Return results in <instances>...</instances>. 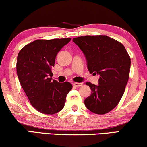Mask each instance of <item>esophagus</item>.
<instances>
[{
  "mask_svg": "<svg viewBox=\"0 0 147 147\" xmlns=\"http://www.w3.org/2000/svg\"><path fill=\"white\" fill-rule=\"evenodd\" d=\"M82 85V82H74L73 85L75 87H80Z\"/></svg>",
  "mask_w": 147,
  "mask_h": 147,
  "instance_id": "1",
  "label": "esophagus"
}]
</instances>
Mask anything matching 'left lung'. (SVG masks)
Returning a JSON list of instances; mask_svg holds the SVG:
<instances>
[{
  "instance_id": "1",
  "label": "left lung",
  "mask_w": 147,
  "mask_h": 147,
  "mask_svg": "<svg viewBox=\"0 0 147 147\" xmlns=\"http://www.w3.org/2000/svg\"><path fill=\"white\" fill-rule=\"evenodd\" d=\"M87 60L90 74L99 75L98 85L86 82L92 93L85 99L86 108L103 115L118 104L129 78L131 58L123 44L108 36H85L73 39Z\"/></svg>"
}]
</instances>
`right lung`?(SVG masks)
<instances>
[{
	"mask_svg": "<svg viewBox=\"0 0 147 147\" xmlns=\"http://www.w3.org/2000/svg\"><path fill=\"white\" fill-rule=\"evenodd\" d=\"M71 39L35 40L25 46L18 54L16 71L19 82L31 105L39 113L53 115L65 106L72 85L52 80L51 68L58 52Z\"/></svg>",
	"mask_w": 147,
	"mask_h": 147,
	"instance_id": "obj_1",
	"label": "right lung"
}]
</instances>
